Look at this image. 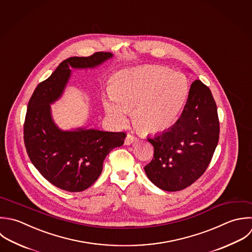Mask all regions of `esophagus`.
<instances>
[{
  "mask_svg": "<svg viewBox=\"0 0 252 252\" xmlns=\"http://www.w3.org/2000/svg\"><path fill=\"white\" fill-rule=\"evenodd\" d=\"M135 141H136V137H135L134 135L128 133V134L126 135V139H125V144H126V145H130V144H132V143L135 142Z\"/></svg>",
  "mask_w": 252,
  "mask_h": 252,
  "instance_id": "1",
  "label": "esophagus"
}]
</instances>
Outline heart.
<instances>
[{"label": "heart", "mask_w": 252, "mask_h": 252, "mask_svg": "<svg viewBox=\"0 0 252 252\" xmlns=\"http://www.w3.org/2000/svg\"><path fill=\"white\" fill-rule=\"evenodd\" d=\"M189 96V84L180 72L157 65L118 72L104 99L107 115L118 126L133 121L144 131L160 132L178 120Z\"/></svg>", "instance_id": "1"}]
</instances>
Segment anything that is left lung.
Masks as SVG:
<instances>
[{
  "label": "left lung",
  "instance_id": "obj_1",
  "mask_svg": "<svg viewBox=\"0 0 252 252\" xmlns=\"http://www.w3.org/2000/svg\"><path fill=\"white\" fill-rule=\"evenodd\" d=\"M216 102L205 84L192 82L188 101L177 123L148 137L154 147L152 161L144 167L148 179L166 191L192 185L206 171L219 141Z\"/></svg>",
  "mask_w": 252,
  "mask_h": 252
}]
</instances>
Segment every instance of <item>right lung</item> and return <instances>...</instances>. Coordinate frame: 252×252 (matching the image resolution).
Returning a JSON list of instances; mask_svg holds the SVG:
<instances>
[{
  "label": "right lung",
  "instance_id": "add662e5",
  "mask_svg": "<svg viewBox=\"0 0 252 252\" xmlns=\"http://www.w3.org/2000/svg\"><path fill=\"white\" fill-rule=\"evenodd\" d=\"M112 57V53L97 52L63 61L37 85L28 102L23 126L26 152L39 173L61 189L78 192L91 187L101 175L106 156L125 142V132L86 127L63 130L51 114V104L63 95L70 68H93Z\"/></svg>",
  "mask_w": 252,
  "mask_h": 252
}]
</instances>
